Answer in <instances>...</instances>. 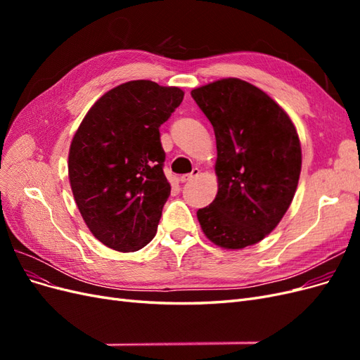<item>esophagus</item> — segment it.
<instances>
[{
	"mask_svg": "<svg viewBox=\"0 0 360 360\" xmlns=\"http://www.w3.org/2000/svg\"><path fill=\"white\" fill-rule=\"evenodd\" d=\"M198 176H200V169L195 168L191 174H184V176H181V177H180V181H181V183H188V181H192L193 179H197Z\"/></svg>",
	"mask_w": 360,
	"mask_h": 360,
	"instance_id": "obj_1",
	"label": "esophagus"
}]
</instances>
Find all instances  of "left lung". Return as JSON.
Returning <instances> with one entry per match:
<instances>
[{
    "instance_id": "obj_1",
    "label": "left lung",
    "mask_w": 360,
    "mask_h": 360,
    "mask_svg": "<svg viewBox=\"0 0 360 360\" xmlns=\"http://www.w3.org/2000/svg\"><path fill=\"white\" fill-rule=\"evenodd\" d=\"M216 136L217 193L197 212L204 234L225 249L255 245L294 198L302 148L288 114L258 86L225 78L191 91Z\"/></svg>"
}]
</instances>
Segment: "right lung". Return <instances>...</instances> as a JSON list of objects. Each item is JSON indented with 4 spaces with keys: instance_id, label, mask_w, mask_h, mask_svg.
<instances>
[{
    "instance_id": "obj_1",
    "label": "right lung",
    "mask_w": 360,
    "mask_h": 360,
    "mask_svg": "<svg viewBox=\"0 0 360 360\" xmlns=\"http://www.w3.org/2000/svg\"><path fill=\"white\" fill-rule=\"evenodd\" d=\"M183 96L179 86L124 82L90 108L72 139L76 205L97 240L118 252H134L156 236L171 193L159 127Z\"/></svg>"
}]
</instances>
